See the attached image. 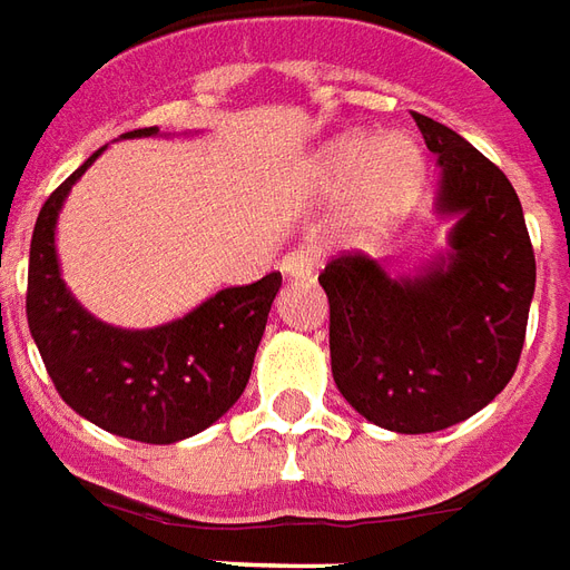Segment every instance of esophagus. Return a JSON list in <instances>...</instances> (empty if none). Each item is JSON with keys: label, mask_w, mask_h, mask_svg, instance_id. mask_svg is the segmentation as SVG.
I'll return each instance as SVG.
<instances>
[{"label": "esophagus", "mask_w": 570, "mask_h": 570, "mask_svg": "<svg viewBox=\"0 0 570 570\" xmlns=\"http://www.w3.org/2000/svg\"><path fill=\"white\" fill-rule=\"evenodd\" d=\"M282 273L288 279H309L315 273V255L309 248H294L282 257Z\"/></svg>", "instance_id": "1"}]
</instances>
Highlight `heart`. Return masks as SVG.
Instances as JSON below:
<instances>
[{"mask_svg": "<svg viewBox=\"0 0 570 570\" xmlns=\"http://www.w3.org/2000/svg\"><path fill=\"white\" fill-rule=\"evenodd\" d=\"M322 185L331 197H348V234L373 243L413 212L425 190V157L410 136L348 132L322 154Z\"/></svg>", "mask_w": 570, "mask_h": 570, "instance_id": "1", "label": "heart"}]
</instances>
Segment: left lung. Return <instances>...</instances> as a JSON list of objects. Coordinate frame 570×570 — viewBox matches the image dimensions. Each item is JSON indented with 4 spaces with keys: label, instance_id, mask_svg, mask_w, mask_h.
Instances as JSON below:
<instances>
[{
    "label": "left lung",
    "instance_id": "1",
    "mask_svg": "<svg viewBox=\"0 0 570 570\" xmlns=\"http://www.w3.org/2000/svg\"><path fill=\"white\" fill-rule=\"evenodd\" d=\"M438 154L446 252L413 276L343 255L318 276L331 303V371L361 416L397 434L459 425L504 392L525 343L534 252L507 176L459 132L416 115Z\"/></svg>",
    "mask_w": 570,
    "mask_h": 570
}]
</instances>
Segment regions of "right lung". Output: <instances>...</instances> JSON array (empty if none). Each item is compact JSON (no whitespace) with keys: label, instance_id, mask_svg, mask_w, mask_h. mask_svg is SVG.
<instances>
[{"label":"right lung","instance_id":"add662e5","mask_svg":"<svg viewBox=\"0 0 570 570\" xmlns=\"http://www.w3.org/2000/svg\"><path fill=\"white\" fill-rule=\"evenodd\" d=\"M157 127L120 139L157 136ZM85 164L45 199L29 245L27 322L48 376L78 416L109 434L142 443H178L206 431L230 410L252 376L279 273L224 288L197 309L160 327L99 322L66 288L57 261V218Z\"/></svg>","mask_w":570,"mask_h":570}]
</instances>
